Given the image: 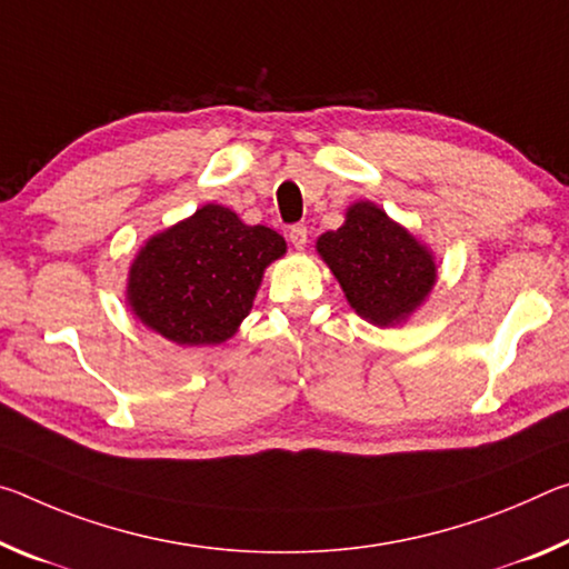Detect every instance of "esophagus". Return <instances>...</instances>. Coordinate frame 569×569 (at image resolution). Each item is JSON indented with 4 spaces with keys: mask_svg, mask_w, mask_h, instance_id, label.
<instances>
[{
    "mask_svg": "<svg viewBox=\"0 0 569 569\" xmlns=\"http://www.w3.org/2000/svg\"><path fill=\"white\" fill-rule=\"evenodd\" d=\"M287 237H290V241L297 249H302L307 244V237H310V234H307L305 223H292L290 231H287Z\"/></svg>",
    "mask_w": 569,
    "mask_h": 569,
    "instance_id": "esophagus-1",
    "label": "esophagus"
}]
</instances>
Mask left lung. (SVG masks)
<instances>
[{"label": "left lung", "mask_w": 569, "mask_h": 569, "mask_svg": "<svg viewBox=\"0 0 569 569\" xmlns=\"http://www.w3.org/2000/svg\"><path fill=\"white\" fill-rule=\"evenodd\" d=\"M318 251L352 310L376 325L403 320L436 282L431 251L370 201L350 207L346 223L318 239Z\"/></svg>", "instance_id": "1"}]
</instances>
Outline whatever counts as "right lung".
Returning <instances> with one entry per match:
<instances>
[{"label": "right lung", "mask_w": 569, "mask_h": 569, "mask_svg": "<svg viewBox=\"0 0 569 569\" xmlns=\"http://www.w3.org/2000/svg\"><path fill=\"white\" fill-rule=\"evenodd\" d=\"M274 229L247 227L207 203L148 239L128 277V302L148 328L179 346H217L247 318L264 267L284 254Z\"/></svg>", "instance_id": "1"}]
</instances>
